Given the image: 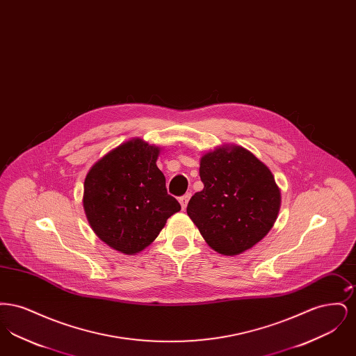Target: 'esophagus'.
Masks as SVG:
<instances>
[{
  "label": "esophagus",
  "instance_id": "34e87169",
  "mask_svg": "<svg viewBox=\"0 0 356 356\" xmlns=\"http://www.w3.org/2000/svg\"><path fill=\"white\" fill-rule=\"evenodd\" d=\"M189 199H191V193H186V195H183V196L179 199V202L181 204V208H183V209H186V204L189 202Z\"/></svg>",
  "mask_w": 356,
  "mask_h": 356
}]
</instances>
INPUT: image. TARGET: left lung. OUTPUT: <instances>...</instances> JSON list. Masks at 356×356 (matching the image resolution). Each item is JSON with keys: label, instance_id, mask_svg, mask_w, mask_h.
<instances>
[{"label": "left lung", "instance_id": "1", "mask_svg": "<svg viewBox=\"0 0 356 356\" xmlns=\"http://www.w3.org/2000/svg\"><path fill=\"white\" fill-rule=\"evenodd\" d=\"M203 191L196 192L186 213L216 252L235 256L266 236L280 209V189L254 154L222 145L200 160Z\"/></svg>", "mask_w": 356, "mask_h": 356}]
</instances>
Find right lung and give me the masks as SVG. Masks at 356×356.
I'll return each mask as SVG.
<instances>
[{
    "label": "right lung",
    "instance_id": "obj_1",
    "mask_svg": "<svg viewBox=\"0 0 356 356\" xmlns=\"http://www.w3.org/2000/svg\"><path fill=\"white\" fill-rule=\"evenodd\" d=\"M159 153L160 148L134 138L106 153L85 177L88 221L104 243L122 254L147 248L181 209L156 165Z\"/></svg>",
    "mask_w": 356,
    "mask_h": 356
}]
</instances>
